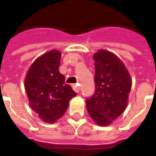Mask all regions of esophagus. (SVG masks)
Returning a JSON list of instances; mask_svg holds the SVG:
<instances>
[{
    "label": "esophagus",
    "instance_id": "obj_1",
    "mask_svg": "<svg viewBox=\"0 0 156 156\" xmlns=\"http://www.w3.org/2000/svg\"><path fill=\"white\" fill-rule=\"evenodd\" d=\"M72 88H73V89L76 93H78V92H79V89H80V88L78 87V84H73L72 85Z\"/></svg>",
    "mask_w": 156,
    "mask_h": 156
}]
</instances>
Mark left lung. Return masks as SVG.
Wrapping results in <instances>:
<instances>
[{"mask_svg": "<svg viewBox=\"0 0 156 156\" xmlns=\"http://www.w3.org/2000/svg\"><path fill=\"white\" fill-rule=\"evenodd\" d=\"M94 59V94L86 99L88 115L98 125H108L127 107L132 80L120 59L106 50H99Z\"/></svg>", "mask_w": 156, "mask_h": 156, "instance_id": "1", "label": "left lung"}]
</instances>
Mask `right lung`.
<instances>
[{"label": "right lung", "mask_w": 156, "mask_h": 156, "mask_svg": "<svg viewBox=\"0 0 156 156\" xmlns=\"http://www.w3.org/2000/svg\"><path fill=\"white\" fill-rule=\"evenodd\" d=\"M61 52L51 50L36 59L25 78L29 105L44 122L55 123L64 115L68 103L76 96L59 72Z\"/></svg>", "instance_id": "right-lung-1"}]
</instances>
